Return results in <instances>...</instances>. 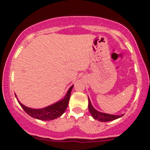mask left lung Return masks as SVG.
<instances>
[{
	"mask_svg": "<svg viewBox=\"0 0 150 150\" xmlns=\"http://www.w3.org/2000/svg\"><path fill=\"white\" fill-rule=\"evenodd\" d=\"M88 110L90 113L91 114L92 117L95 119V120H98L99 121L101 122H108V121H112V120H116V119L119 118V117H122V115H110V114H107V113L104 112H100L97 111L96 110H95L93 108V107L92 106L91 103V101L88 98Z\"/></svg>",
	"mask_w": 150,
	"mask_h": 150,
	"instance_id": "1",
	"label": "left lung"
}]
</instances>
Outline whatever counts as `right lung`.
Masks as SVG:
<instances>
[{
	"mask_svg": "<svg viewBox=\"0 0 150 150\" xmlns=\"http://www.w3.org/2000/svg\"><path fill=\"white\" fill-rule=\"evenodd\" d=\"M73 85L71 86L67 91L66 96H64V99H61L59 102H56V103L51 104V105L48 106V107H44L42 109H32L29 108L26 106L23 105L19 100L17 101L19 104H20L21 107H22L24 110L26 112L27 114L31 116L32 117L34 118L38 119V120H51L57 119L63 113L65 112L67 107L68 104H69V98H70L71 95V91H72V88H73ZM16 98V95H15Z\"/></svg>",
	"mask_w": 150,
	"mask_h": 150,
	"instance_id": "obj_1",
	"label": "right lung"
}]
</instances>
